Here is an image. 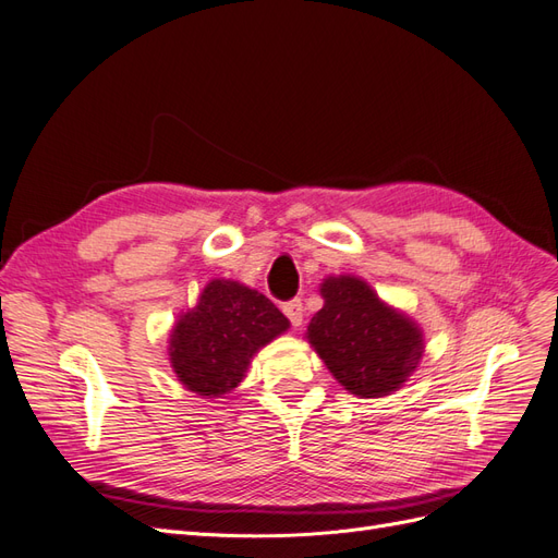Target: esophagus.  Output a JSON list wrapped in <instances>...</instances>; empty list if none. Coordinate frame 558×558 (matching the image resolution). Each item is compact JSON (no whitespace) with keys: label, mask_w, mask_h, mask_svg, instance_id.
I'll list each match as a JSON object with an SVG mask.
<instances>
[{"label":"esophagus","mask_w":558,"mask_h":558,"mask_svg":"<svg viewBox=\"0 0 558 558\" xmlns=\"http://www.w3.org/2000/svg\"><path fill=\"white\" fill-rule=\"evenodd\" d=\"M281 312L286 314V318L291 320V326H293V328H298V326L302 324V302H300V300H289V302H283V305H281Z\"/></svg>","instance_id":"1"}]
</instances>
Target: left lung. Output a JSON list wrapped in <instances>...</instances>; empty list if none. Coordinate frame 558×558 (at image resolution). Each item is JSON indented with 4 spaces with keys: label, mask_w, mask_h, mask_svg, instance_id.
I'll list each match as a JSON object with an SVG mask.
<instances>
[{
    "label": "left lung",
    "mask_w": 558,
    "mask_h": 558,
    "mask_svg": "<svg viewBox=\"0 0 558 558\" xmlns=\"http://www.w3.org/2000/svg\"><path fill=\"white\" fill-rule=\"evenodd\" d=\"M320 295L326 305L314 314L307 335L335 379L363 398L396 391L424 353L418 328L356 277L326 279Z\"/></svg>",
    "instance_id": "1"
}]
</instances>
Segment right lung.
Wrapping results in <instances>:
<instances>
[{
  "label": "right lung",
  "instance_id": "1",
  "mask_svg": "<svg viewBox=\"0 0 558 558\" xmlns=\"http://www.w3.org/2000/svg\"><path fill=\"white\" fill-rule=\"evenodd\" d=\"M289 328L272 300L238 281L214 279L172 332V367L191 391L218 398L238 386L253 353Z\"/></svg>",
  "mask_w": 558,
  "mask_h": 558
}]
</instances>
